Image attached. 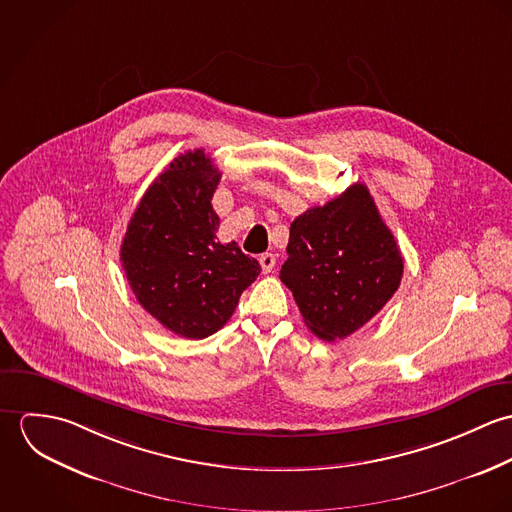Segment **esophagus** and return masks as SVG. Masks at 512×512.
Returning <instances> with one entry per match:
<instances>
[{
    "label": "esophagus",
    "instance_id": "34e87169",
    "mask_svg": "<svg viewBox=\"0 0 512 512\" xmlns=\"http://www.w3.org/2000/svg\"><path fill=\"white\" fill-rule=\"evenodd\" d=\"M260 266H262V272H264V274L272 272V270H274V266H276V256H274L272 252L262 254V256H260Z\"/></svg>",
    "mask_w": 512,
    "mask_h": 512
}]
</instances>
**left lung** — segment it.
Instances as JSON below:
<instances>
[{"mask_svg":"<svg viewBox=\"0 0 512 512\" xmlns=\"http://www.w3.org/2000/svg\"><path fill=\"white\" fill-rule=\"evenodd\" d=\"M404 260L366 185L293 220L280 280L323 341L353 335L400 286Z\"/></svg>","mask_w":512,"mask_h":512,"instance_id":"8db88e82","label":"left lung"}]
</instances>
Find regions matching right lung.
I'll use <instances>...</instances> for the list:
<instances>
[{"label": "right lung", "instance_id": "right-lung-1", "mask_svg": "<svg viewBox=\"0 0 512 512\" xmlns=\"http://www.w3.org/2000/svg\"><path fill=\"white\" fill-rule=\"evenodd\" d=\"M219 169L187 151L149 185L128 224L120 260L136 299L165 329L205 339L232 317L260 264L232 240H217L211 199Z\"/></svg>", "mask_w": 512, "mask_h": 512}]
</instances>
